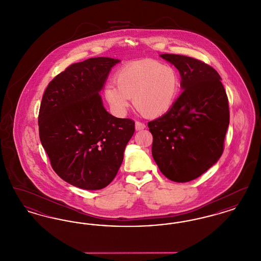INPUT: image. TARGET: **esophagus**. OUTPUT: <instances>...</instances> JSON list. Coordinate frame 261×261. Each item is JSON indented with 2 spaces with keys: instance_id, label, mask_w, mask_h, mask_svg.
<instances>
[{
  "instance_id": "obj_1",
  "label": "esophagus",
  "mask_w": 261,
  "mask_h": 261,
  "mask_svg": "<svg viewBox=\"0 0 261 261\" xmlns=\"http://www.w3.org/2000/svg\"><path fill=\"white\" fill-rule=\"evenodd\" d=\"M145 128H146V125H145V123L140 122V121H136V123H135V129H136L137 131L143 130V129H145Z\"/></svg>"
}]
</instances>
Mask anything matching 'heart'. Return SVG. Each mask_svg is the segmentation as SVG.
<instances>
[{
  "instance_id": "b5f03b06",
  "label": "heart",
  "mask_w": 261,
  "mask_h": 261,
  "mask_svg": "<svg viewBox=\"0 0 261 261\" xmlns=\"http://www.w3.org/2000/svg\"><path fill=\"white\" fill-rule=\"evenodd\" d=\"M109 82L103 96L116 115H124L131 105L146 117H160L169 112L178 97L180 78L176 69L162 62L144 60L127 63Z\"/></svg>"
}]
</instances>
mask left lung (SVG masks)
Returning a JSON list of instances; mask_svg holds the SVG:
<instances>
[{
    "label": "left lung",
    "instance_id": "left-lung-1",
    "mask_svg": "<svg viewBox=\"0 0 261 261\" xmlns=\"http://www.w3.org/2000/svg\"><path fill=\"white\" fill-rule=\"evenodd\" d=\"M179 70L182 94L168 112L148 123L151 153L162 173L184 183L207 171L223 152L228 98L218 72L196 59L160 55Z\"/></svg>",
    "mask_w": 261,
    "mask_h": 261
}]
</instances>
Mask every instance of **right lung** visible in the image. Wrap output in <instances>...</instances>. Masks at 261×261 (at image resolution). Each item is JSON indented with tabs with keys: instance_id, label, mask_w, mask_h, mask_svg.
Instances as JSON below:
<instances>
[{
	"instance_id": "1",
	"label": "right lung",
	"mask_w": 261,
	"mask_h": 261,
	"mask_svg": "<svg viewBox=\"0 0 261 261\" xmlns=\"http://www.w3.org/2000/svg\"><path fill=\"white\" fill-rule=\"evenodd\" d=\"M119 62L99 57L73 63L50 81L43 95L38 117L41 144L55 172L72 186H108L135 132V122L107 112L99 95Z\"/></svg>"
}]
</instances>
